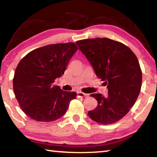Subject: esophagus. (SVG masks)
I'll return each instance as SVG.
<instances>
[{"label": "esophagus", "mask_w": 157, "mask_h": 157, "mask_svg": "<svg viewBox=\"0 0 157 157\" xmlns=\"http://www.w3.org/2000/svg\"><path fill=\"white\" fill-rule=\"evenodd\" d=\"M77 94H78V97H80V98H85V97H87L89 95L88 94H84V93L82 92V91H78V93H77Z\"/></svg>", "instance_id": "obj_1"}]
</instances>
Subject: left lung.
Here are the masks:
<instances>
[{
    "label": "left lung",
    "mask_w": 157,
    "mask_h": 157,
    "mask_svg": "<svg viewBox=\"0 0 157 157\" xmlns=\"http://www.w3.org/2000/svg\"><path fill=\"white\" fill-rule=\"evenodd\" d=\"M76 44L108 89L107 97L91 95L98 106L88 115L100 124L116 123L129 112L140 94L142 72L137 57L125 45L108 38L87 39Z\"/></svg>",
    "instance_id": "1"
}]
</instances>
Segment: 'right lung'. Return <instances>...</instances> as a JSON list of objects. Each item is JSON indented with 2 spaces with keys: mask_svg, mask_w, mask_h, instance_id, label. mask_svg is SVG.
<instances>
[{
  "mask_svg": "<svg viewBox=\"0 0 157 157\" xmlns=\"http://www.w3.org/2000/svg\"><path fill=\"white\" fill-rule=\"evenodd\" d=\"M74 43L57 44L39 48L18 63L13 89L20 107L31 119L39 122L56 121L64 115L75 92L55 86L63 75L69 61L78 50Z\"/></svg>",
  "mask_w": 157,
  "mask_h": 157,
  "instance_id": "obj_1",
  "label": "right lung"
}]
</instances>
